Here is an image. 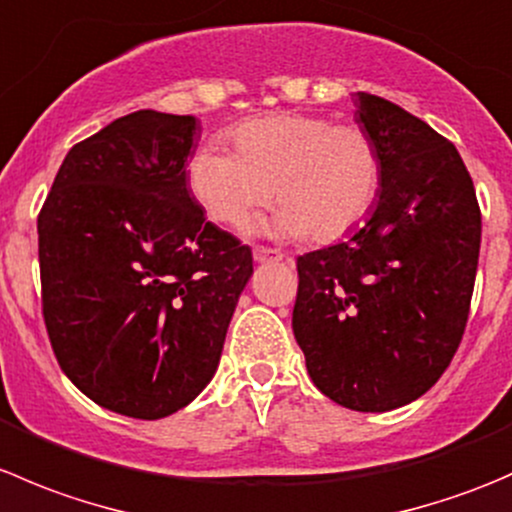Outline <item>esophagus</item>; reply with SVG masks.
<instances>
[{"instance_id": "esophagus-1", "label": "esophagus", "mask_w": 512, "mask_h": 512, "mask_svg": "<svg viewBox=\"0 0 512 512\" xmlns=\"http://www.w3.org/2000/svg\"><path fill=\"white\" fill-rule=\"evenodd\" d=\"M252 255H255L257 262H280V260H285V255H282L280 250H275V247H262V245H257L255 250H252Z\"/></svg>"}]
</instances>
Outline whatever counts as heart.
I'll list each match as a JSON object with an SVG mask.
<instances>
[{"instance_id": "obj_1", "label": "heart", "mask_w": 512, "mask_h": 512, "mask_svg": "<svg viewBox=\"0 0 512 512\" xmlns=\"http://www.w3.org/2000/svg\"><path fill=\"white\" fill-rule=\"evenodd\" d=\"M230 138L235 153L203 146L188 160L190 193L215 223L242 227L275 195L272 235L334 242L374 210L381 156L366 128L282 111L242 121Z\"/></svg>"}]
</instances>
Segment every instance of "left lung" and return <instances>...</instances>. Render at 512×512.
Returning <instances> with one entry per match:
<instances>
[{
    "label": "left lung",
    "mask_w": 512,
    "mask_h": 512,
    "mask_svg": "<svg viewBox=\"0 0 512 512\" xmlns=\"http://www.w3.org/2000/svg\"><path fill=\"white\" fill-rule=\"evenodd\" d=\"M381 190L347 242L297 257L292 329L314 386L352 411H391L451 364L471 312L480 208L456 146L396 103L356 94Z\"/></svg>",
    "instance_id": "1"
}]
</instances>
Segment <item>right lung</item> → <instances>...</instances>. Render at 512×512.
Instances as JSON below:
<instances>
[{"instance_id":"right-lung-1","label":"right lung","mask_w":512,"mask_h":512,"mask_svg":"<svg viewBox=\"0 0 512 512\" xmlns=\"http://www.w3.org/2000/svg\"><path fill=\"white\" fill-rule=\"evenodd\" d=\"M193 116L136 111L66 153L41 205V312L91 401L163 418L208 386L252 250L205 220L185 160Z\"/></svg>"}]
</instances>
